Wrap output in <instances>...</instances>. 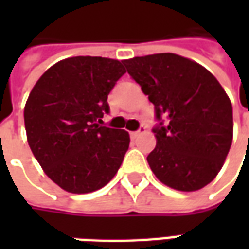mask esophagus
I'll list each match as a JSON object with an SVG mask.
<instances>
[{
  "instance_id": "34e87169",
  "label": "esophagus",
  "mask_w": 249,
  "mask_h": 249,
  "mask_svg": "<svg viewBox=\"0 0 249 249\" xmlns=\"http://www.w3.org/2000/svg\"><path fill=\"white\" fill-rule=\"evenodd\" d=\"M144 132H145V126H144V125H141L140 129H139V130H136V132H130V133H129L130 139H136L137 136L141 135V133H144Z\"/></svg>"
}]
</instances>
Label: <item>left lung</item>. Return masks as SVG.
Returning a JSON list of instances; mask_svg holds the SVG:
<instances>
[{
  "label": "left lung",
  "instance_id": "obj_1",
  "mask_svg": "<svg viewBox=\"0 0 249 249\" xmlns=\"http://www.w3.org/2000/svg\"><path fill=\"white\" fill-rule=\"evenodd\" d=\"M124 65L155 105L157 142L146 157L152 172L178 191L205 187L223 167L233 136L223 87L204 66L173 53L135 57Z\"/></svg>",
  "mask_w": 249,
  "mask_h": 249
}]
</instances>
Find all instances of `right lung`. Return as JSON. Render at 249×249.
I'll return each instance as SVG.
<instances>
[{
	"label": "right lung",
	"mask_w": 249,
	"mask_h": 249,
	"mask_svg": "<svg viewBox=\"0 0 249 249\" xmlns=\"http://www.w3.org/2000/svg\"><path fill=\"white\" fill-rule=\"evenodd\" d=\"M125 71L124 61L71 57L51 66L30 92L24 110L30 149L66 192L103 188L124 160L128 132L100 124L109 113L108 94Z\"/></svg>",
	"instance_id": "add662e5"
}]
</instances>
